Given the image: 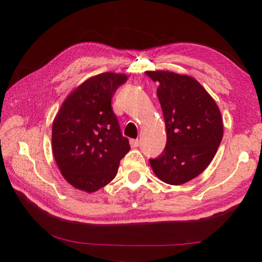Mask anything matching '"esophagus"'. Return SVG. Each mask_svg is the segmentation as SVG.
<instances>
[{"instance_id":"obj_1","label":"esophagus","mask_w":262,"mask_h":262,"mask_svg":"<svg viewBox=\"0 0 262 262\" xmlns=\"http://www.w3.org/2000/svg\"><path fill=\"white\" fill-rule=\"evenodd\" d=\"M130 145H132V148H137L140 145V141L139 140H130Z\"/></svg>"}]
</instances>
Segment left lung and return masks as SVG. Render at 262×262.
<instances>
[{
  "mask_svg": "<svg viewBox=\"0 0 262 262\" xmlns=\"http://www.w3.org/2000/svg\"><path fill=\"white\" fill-rule=\"evenodd\" d=\"M159 83L157 96L166 127V145L149 159L159 179L183 185L209 165L223 137V120L211 96L196 79L168 70L147 72Z\"/></svg>",
  "mask_w": 262,
  "mask_h": 262,
  "instance_id": "obj_1",
  "label": "left lung"
}]
</instances>
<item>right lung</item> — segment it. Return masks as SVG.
Masks as SVG:
<instances>
[{
  "label": "right lung",
  "instance_id": "right-lung-1",
  "mask_svg": "<svg viewBox=\"0 0 262 262\" xmlns=\"http://www.w3.org/2000/svg\"><path fill=\"white\" fill-rule=\"evenodd\" d=\"M125 74L88 78L62 104L53 121L52 150L61 174L75 188L92 193L114 179L130 150L111 106Z\"/></svg>",
  "mask_w": 262,
  "mask_h": 262
}]
</instances>
